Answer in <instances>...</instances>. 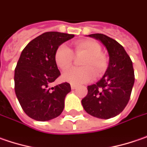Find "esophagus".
<instances>
[{
  "instance_id": "esophagus-1",
  "label": "esophagus",
  "mask_w": 147,
  "mask_h": 147,
  "mask_svg": "<svg viewBox=\"0 0 147 147\" xmlns=\"http://www.w3.org/2000/svg\"><path fill=\"white\" fill-rule=\"evenodd\" d=\"M76 87H77V86H76V85H74V84H71V88L72 90H75Z\"/></svg>"
}]
</instances>
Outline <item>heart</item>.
<instances>
[{
    "instance_id": "1",
    "label": "heart",
    "mask_w": 147,
    "mask_h": 147,
    "mask_svg": "<svg viewBox=\"0 0 147 147\" xmlns=\"http://www.w3.org/2000/svg\"><path fill=\"white\" fill-rule=\"evenodd\" d=\"M101 46L94 40H80L75 43V53L76 54H86L82 60V67H71L62 74V79L74 85H80L89 82L94 76L104 73L108 67V59L101 53ZM74 52L67 44H61L55 52L54 58L57 67L65 70L74 61ZM96 73L94 74V72Z\"/></svg>"
}]
</instances>
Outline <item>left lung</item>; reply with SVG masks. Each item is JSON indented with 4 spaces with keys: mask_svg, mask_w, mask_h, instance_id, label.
<instances>
[{
    "mask_svg": "<svg viewBox=\"0 0 147 147\" xmlns=\"http://www.w3.org/2000/svg\"><path fill=\"white\" fill-rule=\"evenodd\" d=\"M89 36L105 46L109 61L104 76L96 84L87 87L88 94L81 104L89 114L109 119L123 112L129 101L135 80L132 61L116 40L102 34Z\"/></svg>",
    "mask_w": 147,
    "mask_h": 147,
    "instance_id": "8db88e82",
    "label": "left lung"
}]
</instances>
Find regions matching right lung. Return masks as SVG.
I'll list each match as a JSON object with an SVG mask.
<instances>
[{"label": "right lung", "mask_w": 147, "mask_h": 147, "mask_svg": "<svg viewBox=\"0 0 147 147\" xmlns=\"http://www.w3.org/2000/svg\"><path fill=\"white\" fill-rule=\"evenodd\" d=\"M73 37L46 32L29 42L20 54L15 69V91L24 112L34 120L48 121L63 111L70 84L49 85L61 75L54 58L57 48Z\"/></svg>", "instance_id": "right-lung-1"}]
</instances>
